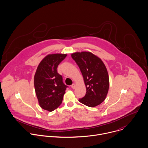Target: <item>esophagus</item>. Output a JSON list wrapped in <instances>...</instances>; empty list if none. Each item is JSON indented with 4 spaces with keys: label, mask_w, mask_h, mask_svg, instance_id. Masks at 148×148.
<instances>
[{
    "label": "esophagus",
    "mask_w": 148,
    "mask_h": 148,
    "mask_svg": "<svg viewBox=\"0 0 148 148\" xmlns=\"http://www.w3.org/2000/svg\"><path fill=\"white\" fill-rule=\"evenodd\" d=\"M75 86H76V85H75V84H73V85H71V88L72 89H75Z\"/></svg>",
    "instance_id": "34e87169"
}]
</instances>
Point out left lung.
<instances>
[{
	"mask_svg": "<svg viewBox=\"0 0 148 148\" xmlns=\"http://www.w3.org/2000/svg\"><path fill=\"white\" fill-rule=\"evenodd\" d=\"M72 58L78 66L86 88L85 96L79 99L83 104L94 107L103 103L109 89V76L103 61L89 52H75Z\"/></svg>",
	"mask_w": 148,
	"mask_h": 148,
	"instance_id": "1",
	"label": "left lung"
}]
</instances>
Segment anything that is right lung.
<instances>
[{
	"mask_svg": "<svg viewBox=\"0 0 148 148\" xmlns=\"http://www.w3.org/2000/svg\"><path fill=\"white\" fill-rule=\"evenodd\" d=\"M66 54H49L38 64L34 78L36 94L40 106L49 112L54 111L62 103L65 90L68 87L57 71L59 63Z\"/></svg>",
	"mask_w": 148,
	"mask_h": 148,
	"instance_id": "obj_1",
	"label": "right lung"
}]
</instances>
